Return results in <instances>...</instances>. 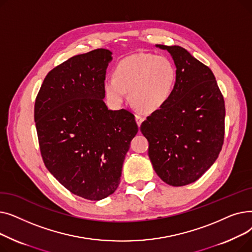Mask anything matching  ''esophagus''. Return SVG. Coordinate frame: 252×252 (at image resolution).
Wrapping results in <instances>:
<instances>
[{"label":"esophagus","instance_id":"esophagus-1","mask_svg":"<svg viewBox=\"0 0 252 252\" xmlns=\"http://www.w3.org/2000/svg\"><path fill=\"white\" fill-rule=\"evenodd\" d=\"M135 117H136V122H137L138 126H141V124H142V122H143L144 119H145L144 115H143V114H141V113H136V114H135Z\"/></svg>","mask_w":252,"mask_h":252}]
</instances>
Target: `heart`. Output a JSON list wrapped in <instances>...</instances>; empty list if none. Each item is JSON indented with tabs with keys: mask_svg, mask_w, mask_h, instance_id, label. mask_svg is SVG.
<instances>
[{
	"mask_svg": "<svg viewBox=\"0 0 252 252\" xmlns=\"http://www.w3.org/2000/svg\"><path fill=\"white\" fill-rule=\"evenodd\" d=\"M176 82V68L169 59L153 54H135L119 61L114 76L104 79V91L115 106L129 92V99L144 112L159 109L167 101Z\"/></svg>",
	"mask_w": 252,
	"mask_h": 252,
	"instance_id": "heart-1",
	"label": "heart"
}]
</instances>
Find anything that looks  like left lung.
<instances>
[{
  "instance_id": "8db88e82",
  "label": "left lung",
  "mask_w": 252,
  "mask_h": 252,
  "mask_svg": "<svg viewBox=\"0 0 252 252\" xmlns=\"http://www.w3.org/2000/svg\"><path fill=\"white\" fill-rule=\"evenodd\" d=\"M156 46L173 57L176 82L167 101L140 129L158 177L170 186H186L202 177L221 150L224 100L208 66L180 46Z\"/></svg>"
}]
</instances>
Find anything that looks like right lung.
Segmentation results:
<instances>
[{
  "label": "right lung",
  "mask_w": 252,
  "mask_h": 252,
  "mask_svg": "<svg viewBox=\"0 0 252 252\" xmlns=\"http://www.w3.org/2000/svg\"><path fill=\"white\" fill-rule=\"evenodd\" d=\"M111 54L96 49L59 64L45 77L34 103L46 167L62 186L88 200H101L117 189L138 133L133 113L109 110L103 100Z\"/></svg>",
  "instance_id": "right-lung-1"
}]
</instances>
